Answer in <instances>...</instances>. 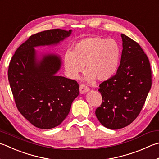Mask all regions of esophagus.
I'll list each match as a JSON object with an SVG mask.
<instances>
[{"mask_svg":"<svg viewBox=\"0 0 159 159\" xmlns=\"http://www.w3.org/2000/svg\"><path fill=\"white\" fill-rule=\"evenodd\" d=\"M79 89H80V93L82 94L87 93V92L89 91V88L87 87V86H85L84 85H80Z\"/></svg>","mask_w":159,"mask_h":159,"instance_id":"obj_1","label":"esophagus"}]
</instances>
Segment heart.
Returning <instances> with one entry per match:
<instances>
[{
    "instance_id": "1",
    "label": "heart",
    "mask_w": 159,
    "mask_h": 159,
    "mask_svg": "<svg viewBox=\"0 0 159 159\" xmlns=\"http://www.w3.org/2000/svg\"><path fill=\"white\" fill-rule=\"evenodd\" d=\"M120 48L116 41L99 37H86L74 45L72 51L64 56V65L67 75L78 79L84 70L85 81L95 79L105 81L111 79L119 67Z\"/></svg>"
}]
</instances>
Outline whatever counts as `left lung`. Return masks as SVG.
I'll list each match as a JSON object with an SVG mask.
<instances>
[{
  "label": "left lung",
  "mask_w": 159,
  "mask_h": 159,
  "mask_svg": "<svg viewBox=\"0 0 159 159\" xmlns=\"http://www.w3.org/2000/svg\"><path fill=\"white\" fill-rule=\"evenodd\" d=\"M122 52L116 74L103 81L99 91L103 102L95 114L105 127L115 130L129 125L138 117L152 87L147 55L137 42L121 34Z\"/></svg>",
  "instance_id": "left-lung-1"
}]
</instances>
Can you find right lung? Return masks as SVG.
Masks as SVG:
<instances>
[{"instance_id":"1","label":"right lung","mask_w":159,"mask_h":159,"mask_svg":"<svg viewBox=\"0 0 159 159\" xmlns=\"http://www.w3.org/2000/svg\"><path fill=\"white\" fill-rule=\"evenodd\" d=\"M72 30H48L31 35L11 59L8 80L21 114L37 128L60 125L79 96L76 80L57 76L62 61L56 53H42L35 47H54L70 37Z\"/></svg>"}]
</instances>
